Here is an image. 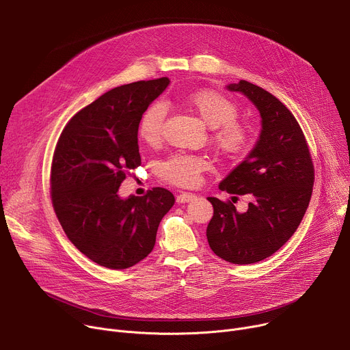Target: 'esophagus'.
Segmentation results:
<instances>
[{
	"instance_id": "1",
	"label": "esophagus",
	"mask_w": 350,
	"mask_h": 350,
	"mask_svg": "<svg viewBox=\"0 0 350 350\" xmlns=\"http://www.w3.org/2000/svg\"><path fill=\"white\" fill-rule=\"evenodd\" d=\"M193 198H195V195H192L189 192H181L180 195H177V202L178 204H187V202L192 201Z\"/></svg>"
}]
</instances>
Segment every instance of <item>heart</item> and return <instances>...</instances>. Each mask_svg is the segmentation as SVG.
<instances>
[{
	"label": "heart",
	"mask_w": 350,
	"mask_h": 350,
	"mask_svg": "<svg viewBox=\"0 0 350 350\" xmlns=\"http://www.w3.org/2000/svg\"><path fill=\"white\" fill-rule=\"evenodd\" d=\"M187 105L212 129L211 139L217 152L226 158H239L251 145V131L247 126L239 123L238 107L226 95L204 90L187 96ZM167 109L163 104L149 105L142 113L138 124V134L146 144H158L163 135V127ZM209 169V161L199 155L174 154L162 161L158 167V176L178 187H195L201 174Z\"/></svg>",
	"instance_id": "obj_1"
}]
</instances>
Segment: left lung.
Instances as JSON below:
<instances>
[{
  "label": "left lung",
  "instance_id": "obj_1",
  "mask_svg": "<svg viewBox=\"0 0 350 350\" xmlns=\"http://www.w3.org/2000/svg\"><path fill=\"white\" fill-rule=\"evenodd\" d=\"M243 94L259 111L262 130L249 155L219 188L247 195L243 213L228 201L209 196L213 217L206 228L212 251L234 265L260 262L293 235L309 206L314 167L304 131L289 109L273 94L246 80L227 85Z\"/></svg>",
  "mask_w": 350,
  "mask_h": 350
}]
</instances>
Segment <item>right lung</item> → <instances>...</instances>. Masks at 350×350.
Here are the masks:
<instances>
[{
    "label": "right lung",
    "mask_w": 350,
    "mask_h": 350,
    "mask_svg": "<svg viewBox=\"0 0 350 350\" xmlns=\"http://www.w3.org/2000/svg\"><path fill=\"white\" fill-rule=\"evenodd\" d=\"M169 83L161 77L112 88L70 119L55 146L57 217L79 251L107 269H129L151 254L159 223L174 205L173 193L161 187L144 196L118 193L126 173L141 165L139 119Z\"/></svg>",
    "instance_id": "add662e5"
}]
</instances>
